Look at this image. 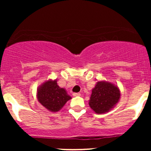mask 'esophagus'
<instances>
[{
	"mask_svg": "<svg viewBox=\"0 0 151 151\" xmlns=\"http://www.w3.org/2000/svg\"><path fill=\"white\" fill-rule=\"evenodd\" d=\"M73 95L74 96H81V93H73Z\"/></svg>",
	"mask_w": 151,
	"mask_h": 151,
	"instance_id": "obj_1",
	"label": "esophagus"
}]
</instances>
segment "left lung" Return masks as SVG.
Masks as SVG:
<instances>
[{"label":"left lung","mask_w":151,"mask_h":151,"mask_svg":"<svg viewBox=\"0 0 151 151\" xmlns=\"http://www.w3.org/2000/svg\"><path fill=\"white\" fill-rule=\"evenodd\" d=\"M120 98L116 86L106 81H98L91 91L89 104L96 114H104L111 110Z\"/></svg>","instance_id":"1"}]
</instances>
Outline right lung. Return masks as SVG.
Segmentation results:
<instances>
[{"mask_svg":"<svg viewBox=\"0 0 151 151\" xmlns=\"http://www.w3.org/2000/svg\"><path fill=\"white\" fill-rule=\"evenodd\" d=\"M37 99L47 109L56 112L64 106L71 96L67 94L65 89L58 85L56 80H49L38 89Z\"/></svg>","mask_w":151,"mask_h":151,"instance_id":"right-lung-1","label":"right lung"}]
</instances>
